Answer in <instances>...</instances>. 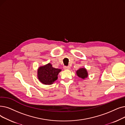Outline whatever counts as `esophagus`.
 I'll list each match as a JSON object with an SVG mask.
<instances>
[{"label": "esophagus", "mask_w": 125, "mask_h": 125, "mask_svg": "<svg viewBox=\"0 0 125 125\" xmlns=\"http://www.w3.org/2000/svg\"><path fill=\"white\" fill-rule=\"evenodd\" d=\"M64 69L65 70H69L70 69V67L69 66H64Z\"/></svg>", "instance_id": "34e87169"}]
</instances>
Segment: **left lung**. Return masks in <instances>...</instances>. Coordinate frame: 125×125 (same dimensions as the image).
Here are the masks:
<instances>
[{
    "label": "left lung",
    "instance_id": "8db88e82",
    "mask_svg": "<svg viewBox=\"0 0 125 125\" xmlns=\"http://www.w3.org/2000/svg\"><path fill=\"white\" fill-rule=\"evenodd\" d=\"M76 74L78 77L83 80L88 77V73L85 68H81L76 71Z\"/></svg>",
    "mask_w": 125,
    "mask_h": 125
}]
</instances>
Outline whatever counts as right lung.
I'll return each instance as SVG.
<instances>
[{"label": "right lung", "mask_w": 125, "mask_h": 125, "mask_svg": "<svg viewBox=\"0 0 125 125\" xmlns=\"http://www.w3.org/2000/svg\"><path fill=\"white\" fill-rule=\"evenodd\" d=\"M61 69L52 67L51 63L40 66L37 70V77L40 82L45 85H51L58 79Z\"/></svg>", "instance_id": "right-lung-1"}]
</instances>
